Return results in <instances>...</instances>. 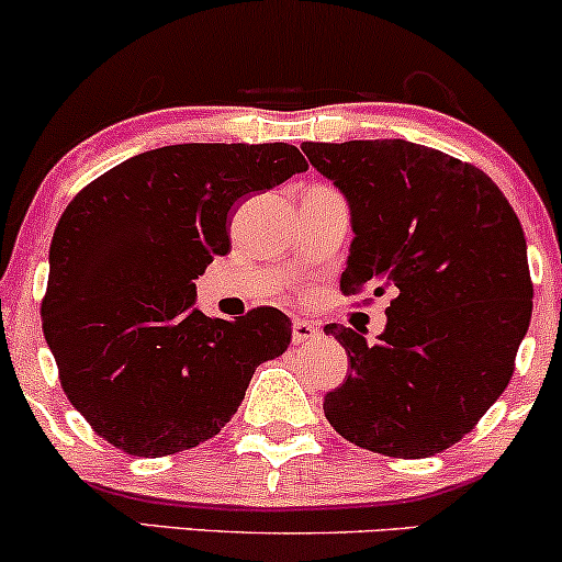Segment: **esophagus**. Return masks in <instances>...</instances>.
Segmentation results:
<instances>
[{"label":"esophagus","instance_id":"34e87169","mask_svg":"<svg viewBox=\"0 0 562 562\" xmlns=\"http://www.w3.org/2000/svg\"><path fill=\"white\" fill-rule=\"evenodd\" d=\"M317 335H319V330L312 325V322H306V319L293 322V344H306V340L317 338Z\"/></svg>","mask_w":562,"mask_h":562}]
</instances>
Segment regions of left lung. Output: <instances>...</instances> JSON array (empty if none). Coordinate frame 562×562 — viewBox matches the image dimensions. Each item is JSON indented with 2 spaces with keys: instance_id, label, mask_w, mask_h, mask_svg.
<instances>
[{
  "instance_id": "left-lung-1",
  "label": "left lung",
  "mask_w": 562,
  "mask_h": 562,
  "mask_svg": "<svg viewBox=\"0 0 562 562\" xmlns=\"http://www.w3.org/2000/svg\"><path fill=\"white\" fill-rule=\"evenodd\" d=\"M351 211L344 293L391 290L378 344L344 325L351 372L325 396L346 441L420 460L473 430L507 389L531 322L526 237L475 166L406 139L303 142Z\"/></svg>"
}]
</instances>
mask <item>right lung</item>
<instances>
[{"label":"right lung","instance_id":"1","mask_svg":"<svg viewBox=\"0 0 562 562\" xmlns=\"http://www.w3.org/2000/svg\"><path fill=\"white\" fill-rule=\"evenodd\" d=\"M306 169L285 142H190L139 153L70 200L49 245L42 327L97 436L134 457L198 447L232 420L256 367L285 353L280 308L211 319L195 280L229 254L235 205Z\"/></svg>","mask_w":562,"mask_h":562}]
</instances>
